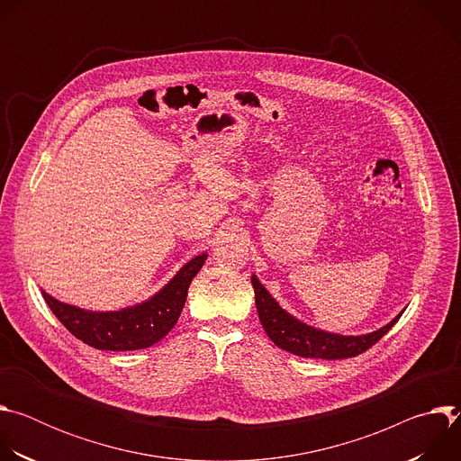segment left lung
<instances>
[{
	"label": "left lung",
	"instance_id": "left-lung-1",
	"mask_svg": "<svg viewBox=\"0 0 461 461\" xmlns=\"http://www.w3.org/2000/svg\"><path fill=\"white\" fill-rule=\"evenodd\" d=\"M251 285L255 290V306L262 328L267 336L283 350L312 359H347L366 352L375 345L390 328L402 317L396 315L388 324L370 334L363 336H341L319 330L294 315H290L279 303L270 295V292L260 285L257 276H251Z\"/></svg>",
	"mask_w": 461,
	"mask_h": 461
}]
</instances>
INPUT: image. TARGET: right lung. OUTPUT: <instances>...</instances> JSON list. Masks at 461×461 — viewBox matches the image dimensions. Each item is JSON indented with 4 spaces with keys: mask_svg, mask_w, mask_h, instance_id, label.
Here are the masks:
<instances>
[{
    "mask_svg": "<svg viewBox=\"0 0 461 461\" xmlns=\"http://www.w3.org/2000/svg\"><path fill=\"white\" fill-rule=\"evenodd\" d=\"M206 258V253L196 255L153 297L114 312L82 310L50 297L47 292L41 294L58 321L86 345L113 352L140 350L169 334L182 313L187 288Z\"/></svg>",
    "mask_w": 461,
    "mask_h": 461,
    "instance_id": "add662e5",
    "label": "right lung"
}]
</instances>
